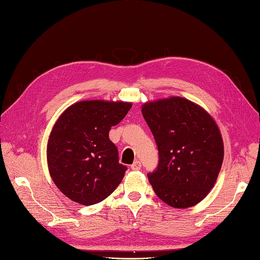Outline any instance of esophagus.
<instances>
[{"instance_id":"esophagus-1","label":"esophagus","mask_w":260,"mask_h":260,"mask_svg":"<svg viewBox=\"0 0 260 260\" xmlns=\"http://www.w3.org/2000/svg\"><path fill=\"white\" fill-rule=\"evenodd\" d=\"M141 168V162L139 160H136L134 164L131 165V169L132 171H139Z\"/></svg>"}]
</instances>
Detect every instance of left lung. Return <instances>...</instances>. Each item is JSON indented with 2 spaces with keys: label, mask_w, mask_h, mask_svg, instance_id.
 <instances>
[{
  "label": "left lung",
  "mask_w": 260,
  "mask_h": 260,
  "mask_svg": "<svg viewBox=\"0 0 260 260\" xmlns=\"http://www.w3.org/2000/svg\"><path fill=\"white\" fill-rule=\"evenodd\" d=\"M141 112L159 151L158 168L148 179L158 198L186 209L214 186L224 156L214 119L187 99L172 96L142 104Z\"/></svg>",
  "instance_id": "left-lung-1"
}]
</instances>
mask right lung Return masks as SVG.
Segmentation results:
<instances>
[{"mask_svg": "<svg viewBox=\"0 0 260 260\" xmlns=\"http://www.w3.org/2000/svg\"><path fill=\"white\" fill-rule=\"evenodd\" d=\"M131 102L91 100L68 107L57 119L47 144V162L55 185L82 205L102 202L119 186L126 167L109 138Z\"/></svg>", "mask_w": 260, "mask_h": 260, "instance_id": "right-lung-1", "label": "right lung"}]
</instances>
